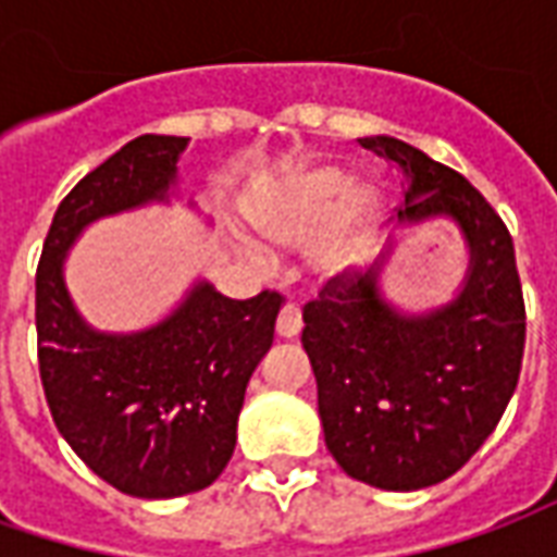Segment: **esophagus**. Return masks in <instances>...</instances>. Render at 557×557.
<instances>
[{"label":"esophagus","instance_id":"obj_1","mask_svg":"<svg viewBox=\"0 0 557 557\" xmlns=\"http://www.w3.org/2000/svg\"><path fill=\"white\" fill-rule=\"evenodd\" d=\"M298 331H301V310H298V304H283V310L277 315V334L283 339L298 337Z\"/></svg>","mask_w":557,"mask_h":557}]
</instances>
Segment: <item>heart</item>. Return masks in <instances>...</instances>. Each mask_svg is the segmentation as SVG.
Masks as SVG:
<instances>
[{
  "label": "heart",
  "mask_w": 557,
  "mask_h": 557,
  "mask_svg": "<svg viewBox=\"0 0 557 557\" xmlns=\"http://www.w3.org/2000/svg\"><path fill=\"white\" fill-rule=\"evenodd\" d=\"M379 208L382 199L370 184H349L339 166H315L295 175L277 196L256 208V226L277 244H304L315 235L307 253L310 265L331 277L361 259Z\"/></svg>",
  "instance_id": "1"
}]
</instances>
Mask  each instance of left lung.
Returning a JSON list of instances; mask_svg holds the SVG:
<instances>
[{
	"instance_id": "obj_1",
	"label": "left lung",
	"mask_w": 557,
	"mask_h": 557,
	"mask_svg": "<svg viewBox=\"0 0 557 557\" xmlns=\"http://www.w3.org/2000/svg\"><path fill=\"white\" fill-rule=\"evenodd\" d=\"M358 143L406 172L399 220L454 218L471 250L466 286L435 313H397L375 268L334 274L304 304L327 450L349 478L411 492L456 474L498 426L522 370L525 298L510 230L474 184L403 139Z\"/></svg>"
}]
</instances>
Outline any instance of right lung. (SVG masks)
Masks as SVG:
<instances>
[{
    "instance_id": "right-lung-1",
    "label": "right lung",
    "mask_w": 557,
    "mask_h": 557,
    "mask_svg": "<svg viewBox=\"0 0 557 557\" xmlns=\"http://www.w3.org/2000/svg\"><path fill=\"white\" fill-rule=\"evenodd\" d=\"M184 148L187 137L143 134L79 178L55 208L35 271L38 370L55 430L134 498H178L220 478L283 304L271 289L235 301L199 283L170 319L127 337L98 334L77 315L62 277L67 247L91 220L163 199Z\"/></svg>"
}]
</instances>
